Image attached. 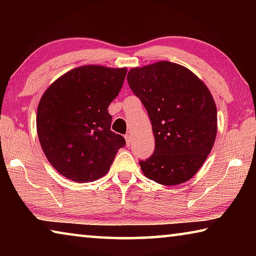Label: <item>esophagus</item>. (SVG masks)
<instances>
[{
  "instance_id": "34e87169",
  "label": "esophagus",
  "mask_w": 256,
  "mask_h": 256,
  "mask_svg": "<svg viewBox=\"0 0 256 256\" xmlns=\"http://www.w3.org/2000/svg\"><path fill=\"white\" fill-rule=\"evenodd\" d=\"M125 140H126V144L130 146L132 144V136L130 133H128L126 136H125Z\"/></svg>"
}]
</instances>
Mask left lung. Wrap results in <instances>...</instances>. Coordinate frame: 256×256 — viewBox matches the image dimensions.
Instances as JSON below:
<instances>
[{"instance_id": "1", "label": "left lung", "mask_w": 256, "mask_h": 256, "mask_svg": "<svg viewBox=\"0 0 256 256\" xmlns=\"http://www.w3.org/2000/svg\"><path fill=\"white\" fill-rule=\"evenodd\" d=\"M130 88L148 112L154 136L151 157L140 160L149 180L178 185L196 174L214 146L216 107L188 68L162 60L128 73Z\"/></svg>"}]
</instances>
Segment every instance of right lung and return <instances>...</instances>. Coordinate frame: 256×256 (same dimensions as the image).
<instances>
[{
  "mask_svg": "<svg viewBox=\"0 0 256 256\" xmlns=\"http://www.w3.org/2000/svg\"><path fill=\"white\" fill-rule=\"evenodd\" d=\"M128 70L84 66L54 81L37 110V133L46 158L60 175L86 183L110 170L125 138L110 131L108 106Z\"/></svg>",
  "mask_w": 256,
  "mask_h": 256,
  "instance_id": "obj_1",
  "label": "right lung"
}]
</instances>
